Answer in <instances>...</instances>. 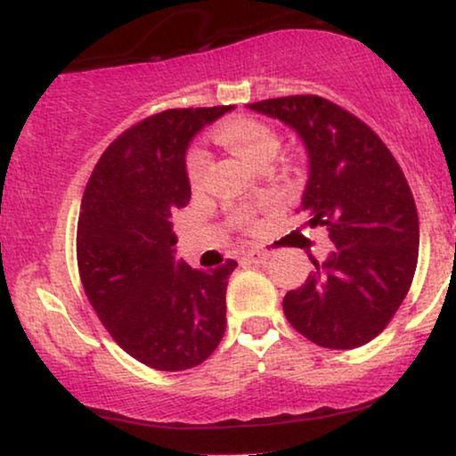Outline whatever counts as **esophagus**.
Wrapping results in <instances>:
<instances>
[{"mask_svg":"<svg viewBox=\"0 0 456 456\" xmlns=\"http://www.w3.org/2000/svg\"><path fill=\"white\" fill-rule=\"evenodd\" d=\"M268 257H270L268 253H264V250H257V248L248 250V253L244 255V259L248 261V264H265V261H268Z\"/></svg>","mask_w":456,"mask_h":456,"instance_id":"1","label":"esophagus"}]
</instances>
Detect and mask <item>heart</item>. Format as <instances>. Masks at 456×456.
<instances>
[{
	"mask_svg": "<svg viewBox=\"0 0 456 456\" xmlns=\"http://www.w3.org/2000/svg\"><path fill=\"white\" fill-rule=\"evenodd\" d=\"M216 141L224 145L229 151H233L238 159H242L248 165L257 167L261 160L272 159L279 150V137L272 130L268 124L257 122V119L248 118H238L232 119V122L223 124L221 128L216 130ZM208 165H210V156L203 150H191L186 159V171L188 180H191L192 186H201L203 180H206ZM240 223L250 221V212L242 210L238 214Z\"/></svg>",
	"mask_w": 456,
	"mask_h": 456,
	"instance_id": "b5f03b06",
	"label": "heart"
}]
</instances>
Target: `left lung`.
<instances>
[{"label":"left lung","instance_id":"left-lung-1","mask_svg":"<svg viewBox=\"0 0 456 456\" xmlns=\"http://www.w3.org/2000/svg\"><path fill=\"white\" fill-rule=\"evenodd\" d=\"M246 107L296 130L308 156L300 212L334 244L322 264L311 259L305 285L282 297L285 317L322 347H360L399 311L418 264V212L399 162L364 122L326 98Z\"/></svg>","mask_w":456,"mask_h":456}]
</instances>
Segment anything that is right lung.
I'll return each mask as SVG.
<instances>
[{
	"label": "right lung",
	"mask_w": 456,
	"mask_h": 456,
	"mask_svg": "<svg viewBox=\"0 0 456 456\" xmlns=\"http://www.w3.org/2000/svg\"><path fill=\"white\" fill-rule=\"evenodd\" d=\"M233 109H169L134 124L104 150L83 192V289L115 343L151 369H192L224 334L227 279L238 264L206 272L175 261L171 214L191 201L192 137Z\"/></svg>",
	"instance_id": "add662e5"
}]
</instances>
